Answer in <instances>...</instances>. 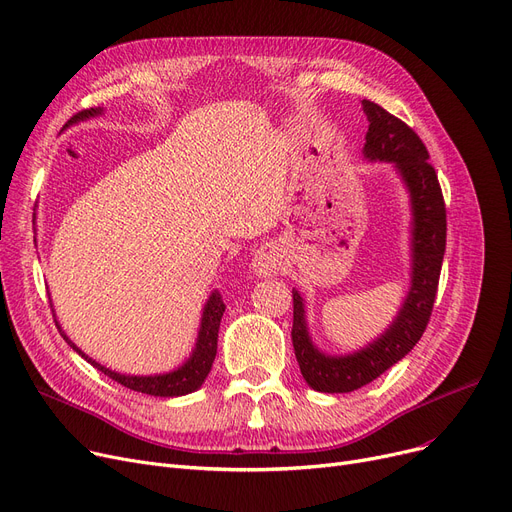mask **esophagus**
Listing matches in <instances>:
<instances>
[{"instance_id": "obj_1", "label": "esophagus", "mask_w": 512, "mask_h": 512, "mask_svg": "<svg viewBox=\"0 0 512 512\" xmlns=\"http://www.w3.org/2000/svg\"><path fill=\"white\" fill-rule=\"evenodd\" d=\"M276 259H274V255H270V253H259V255H255V259H253V272L257 274V276H270L272 272H276Z\"/></svg>"}]
</instances>
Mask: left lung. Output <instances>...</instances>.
<instances>
[{"instance_id":"left-lung-1","label":"left lung","mask_w":512,"mask_h":512,"mask_svg":"<svg viewBox=\"0 0 512 512\" xmlns=\"http://www.w3.org/2000/svg\"><path fill=\"white\" fill-rule=\"evenodd\" d=\"M368 119L364 159L391 163L410 194V288L393 322L366 347L328 355L311 341L305 299L293 288V347L305 383L322 393H349L372 383L414 349L431 318L443 253L446 205L429 152L416 133L379 104L362 100Z\"/></svg>"}]
</instances>
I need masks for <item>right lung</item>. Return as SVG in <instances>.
I'll return each mask as SVG.
<instances>
[{
    "label": "right lung",
    "mask_w": 512,
    "mask_h": 512,
    "mask_svg": "<svg viewBox=\"0 0 512 512\" xmlns=\"http://www.w3.org/2000/svg\"><path fill=\"white\" fill-rule=\"evenodd\" d=\"M104 110L98 108H90V110H81L77 113L71 123L77 121H87L92 117H100ZM54 307V305H52ZM54 311V309H52ZM226 305L221 301V295L217 291H213L203 307V316H201V326H198V337L194 343V349L190 353V358L182 364L177 366L175 370L163 372V374H148V376H138V374H121L110 370L102 364H98L96 360H92L90 355H85L69 337H66V332L62 330V326L56 320V326L60 330L62 339L69 343L83 360L90 362L94 368H98L100 372H104L108 379H113L117 383H121L127 389H133L138 393H146V395H154V397H180V395H188L196 389H201L207 374L211 372L213 360H215V353H217V332H219V322L221 316H224ZM56 316V314H54Z\"/></svg>",
    "instance_id": "add662e5"
}]
</instances>
